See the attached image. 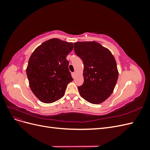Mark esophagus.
<instances>
[{
    "instance_id": "1",
    "label": "esophagus",
    "mask_w": 150,
    "mask_h": 150,
    "mask_svg": "<svg viewBox=\"0 0 150 150\" xmlns=\"http://www.w3.org/2000/svg\"><path fill=\"white\" fill-rule=\"evenodd\" d=\"M72 77H73V78H75V77H76V72H72Z\"/></svg>"
}]
</instances>
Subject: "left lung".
<instances>
[{
	"label": "left lung",
	"mask_w": 150,
	"mask_h": 150,
	"mask_svg": "<svg viewBox=\"0 0 150 150\" xmlns=\"http://www.w3.org/2000/svg\"><path fill=\"white\" fill-rule=\"evenodd\" d=\"M74 49L84 64V83L78 86L80 95L90 103H101L110 96L118 78L114 56L95 41L75 42Z\"/></svg>",
	"instance_id": "left-lung-1"
}]
</instances>
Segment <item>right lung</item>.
<instances>
[{
  "instance_id": "obj_1",
  "label": "right lung",
  "mask_w": 150,
  "mask_h": 150,
  "mask_svg": "<svg viewBox=\"0 0 150 150\" xmlns=\"http://www.w3.org/2000/svg\"><path fill=\"white\" fill-rule=\"evenodd\" d=\"M73 44L54 38L43 42L32 54L26 73L32 91L40 101L52 103L61 99L73 80L66 57Z\"/></svg>"
}]
</instances>
